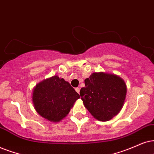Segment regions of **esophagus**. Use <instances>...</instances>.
Returning a JSON list of instances; mask_svg holds the SVG:
<instances>
[{
    "mask_svg": "<svg viewBox=\"0 0 154 154\" xmlns=\"http://www.w3.org/2000/svg\"><path fill=\"white\" fill-rule=\"evenodd\" d=\"M75 91H77V92L78 93V94H79V91H80V89H79V87H77V88H75Z\"/></svg>",
    "mask_w": 154,
    "mask_h": 154,
    "instance_id": "34e87169",
    "label": "esophagus"
}]
</instances>
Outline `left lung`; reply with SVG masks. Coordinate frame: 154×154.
<instances>
[{
  "instance_id": "8db88e82",
  "label": "left lung",
  "mask_w": 154,
  "mask_h": 154,
  "mask_svg": "<svg viewBox=\"0 0 154 154\" xmlns=\"http://www.w3.org/2000/svg\"><path fill=\"white\" fill-rule=\"evenodd\" d=\"M80 89L85 106L97 120L106 122L116 116L123 106L126 85L117 75L94 72L85 80Z\"/></svg>"
}]
</instances>
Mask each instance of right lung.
Here are the masks:
<instances>
[{"mask_svg":"<svg viewBox=\"0 0 154 154\" xmlns=\"http://www.w3.org/2000/svg\"><path fill=\"white\" fill-rule=\"evenodd\" d=\"M79 95L70 84L54 76L36 85L32 94L35 109L50 122H60L67 115Z\"/></svg>","mask_w":154,"mask_h":154,"instance_id":"obj_1","label":"right lung"}]
</instances>
